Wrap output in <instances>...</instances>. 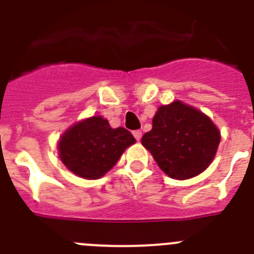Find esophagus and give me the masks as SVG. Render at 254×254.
Returning a JSON list of instances; mask_svg holds the SVG:
<instances>
[{"label":"esophagus","mask_w":254,"mask_h":254,"mask_svg":"<svg viewBox=\"0 0 254 254\" xmlns=\"http://www.w3.org/2000/svg\"><path fill=\"white\" fill-rule=\"evenodd\" d=\"M132 133H133L134 138H136V140H137V141H140L141 137H142V132L138 131V129H137V131H133V132H132Z\"/></svg>","instance_id":"34e87169"}]
</instances>
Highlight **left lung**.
I'll list each match as a JSON object with an SVG mask.
<instances>
[{
  "mask_svg": "<svg viewBox=\"0 0 254 254\" xmlns=\"http://www.w3.org/2000/svg\"><path fill=\"white\" fill-rule=\"evenodd\" d=\"M141 143L170 178L188 179L214 160L220 132L202 112L177 100L159 107L151 131L143 134Z\"/></svg>",
  "mask_w": 254,
  "mask_h": 254,
  "instance_id": "left-lung-1",
  "label": "left lung"
}]
</instances>
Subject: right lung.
Masks as SVG:
<instances>
[{
  "label": "right lung",
  "instance_id": "obj_1",
  "mask_svg": "<svg viewBox=\"0 0 254 254\" xmlns=\"http://www.w3.org/2000/svg\"><path fill=\"white\" fill-rule=\"evenodd\" d=\"M134 142L131 132L123 127L112 128L107 120L95 116L76 123L62 134L58 155L67 169L76 176L99 179Z\"/></svg>",
  "mask_w": 254,
  "mask_h": 254
}]
</instances>
